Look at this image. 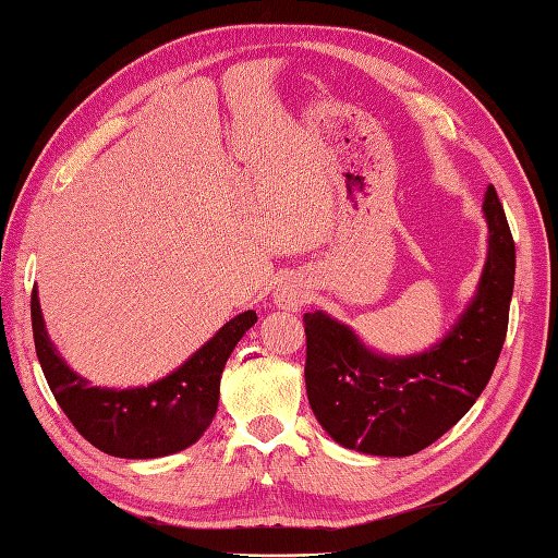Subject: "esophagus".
<instances>
[{
  "mask_svg": "<svg viewBox=\"0 0 558 558\" xmlns=\"http://www.w3.org/2000/svg\"><path fill=\"white\" fill-rule=\"evenodd\" d=\"M275 301H277L279 307L293 310V312H295V310H301V307L305 305V301H307V289L303 287L301 281L289 279V281H283L281 287L277 289Z\"/></svg>",
  "mask_w": 558,
  "mask_h": 558,
  "instance_id": "obj_1",
  "label": "esophagus"
}]
</instances>
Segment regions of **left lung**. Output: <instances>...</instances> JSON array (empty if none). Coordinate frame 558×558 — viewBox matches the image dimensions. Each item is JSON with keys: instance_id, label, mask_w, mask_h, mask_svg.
<instances>
[{"instance_id": "left-lung-1", "label": "left lung", "mask_w": 558, "mask_h": 558, "mask_svg": "<svg viewBox=\"0 0 558 558\" xmlns=\"http://www.w3.org/2000/svg\"><path fill=\"white\" fill-rule=\"evenodd\" d=\"M483 210L490 246L478 293L430 350L381 357L345 324L305 312L307 400L338 445L376 457H410L450 430L490 381L507 338L515 246L495 186H487Z\"/></svg>"}]
</instances>
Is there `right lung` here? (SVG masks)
I'll list each match as a JSON object with an SVG mask.
<instances>
[{
    "label": "right lung",
    "mask_w": 558,
    "mask_h": 558,
    "mask_svg": "<svg viewBox=\"0 0 558 558\" xmlns=\"http://www.w3.org/2000/svg\"><path fill=\"white\" fill-rule=\"evenodd\" d=\"M37 360L63 414L97 450L122 459H156L194 445L217 412L220 376L232 350L257 322L253 310L229 319L180 369L146 388H92L53 350L37 291L31 298Z\"/></svg>",
    "instance_id": "right-lung-1"
}]
</instances>
